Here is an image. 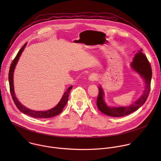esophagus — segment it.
Returning <instances> with one entry per match:
<instances>
[{
  "instance_id": "1",
  "label": "esophagus",
  "mask_w": 161,
  "mask_h": 161,
  "mask_svg": "<svg viewBox=\"0 0 161 161\" xmlns=\"http://www.w3.org/2000/svg\"><path fill=\"white\" fill-rule=\"evenodd\" d=\"M88 80L91 81H96L97 80V76L94 75H92L91 76H89L88 78Z\"/></svg>"
}]
</instances>
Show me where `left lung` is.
Returning <instances> with one entry per match:
<instances>
[{
  "label": "left lung",
  "mask_w": 161,
  "mask_h": 161,
  "mask_svg": "<svg viewBox=\"0 0 161 161\" xmlns=\"http://www.w3.org/2000/svg\"><path fill=\"white\" fill-rule=\"evenodd\" d=\"M142 49L135 54L130 66L132 69L138 73L143 79L145 83V88L143 95L134 104L129 106L112 107L108 106L104 99V91L100 86L99 87V95L97 99V106L98 109L106 115L119 117L126 116L127 114L138 109L147 101L150 91V83L152 76V68L146 56L142 52Z\"/></svg>",
  "instance_id": "8db88e82"
}]
</instances>
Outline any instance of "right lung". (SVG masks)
Here are the masks:
<instances>
[{"mask_svg":"<svg viewBox=\"0 0 161 161\" xmlns=\"http://www.w3.org/2000/svg\"><path fill=\"white\" fill-rule=\"evenodd\" d=\"M27 42L23 46V47L19 50V51L18 52L16 57L13 60V61L11 63V65L9 68V88H10V92H11V94L12 96V98L13 99V101L17 107V108L23 113L26 114L29 116L32 117L34 118H37V119H48V118H51L53 117H55L57 114H60L64 106L66 105L67 101H68V97H69V92L73 88V86H70L69 87L67 90L65 92L62 99H60V102L58 103V104L55 106L54 108L47 110V111H34L30 109L27 108H26L25 106L22 105L18 100L17 97H16L15 94H14V84H13V73L14 69L16 67V65L19 58V57L22 53V52L24 51V48L26 47Z\"/></svg>","mask_w":161,"mask_h":161,"instance_id":"right-lung-1","label":"right lung"}]
</instances>
